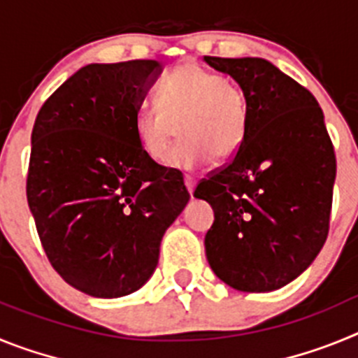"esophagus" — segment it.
<instances>
[{"instance_id":"34e87169","label":"esophagus","mask_w":358,"mask_h":358,"mask_svg":"<svg viewBox=\"0 0 358 358\" xmlns=\"http://www.w3.org/2000/svg\"><path fill=\"white\" fill-rule=\"evenodd\" d=\"M185 186H186V189H188L189 195L194 194V189H195V179H194V177L185 176Z\"/></svg>"}]
</instances>
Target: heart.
Instances as JSON below:
<instances>
[{
    "label": "heart",
    "instance_id": "1",
    "mask_svg": "<svg viewBox=\"0 0 358 358\" xmlns=\"http://www.w3.org/2000/svg\"><path fill=\"white\" fill-rule=\"evenodd\" d=\"M156 107L134 115L136 143L152 163H164L176 138L182 141L170 154L176 170H195L215 156L227 159L242 147L248 132V103L242 90L218 73L182 64L156 91Z\"/></svg>",
    "mask_w": 358,
    "mask_h": 358
}]
</instances>
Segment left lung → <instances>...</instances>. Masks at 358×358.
<instances>
[{
	"mask_svg": "<svg viewBox=\"0 0 358 358\" xmlns=\"http://www.w3.org/2000/svg\"><path fill=\"white\" fill-rule=\"evenodd\" d=\"M204 62L238 84L248 132L233 161L195 188L215 222L211 271L242 292H271L305 273L328 236L335 154L314 94L260 57Z\"/></svg>",
	"mask_w": 358,
	"mask_h": 358,
	"instance_id": "obj_1",
	"label": "left lung"
}]
</instances>
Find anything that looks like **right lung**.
<instances>
[{"instance_id": "right-lung-1", "label": "right lung", "mask_w": 358, "mask_h": 358, "mask_svg": "<svg viewBox=\"0 0 358 358\" xmlns=\"http://www.w3.org/2000/svg\"><path fill=\"white\" fill-rule=\"evenodd\" d=\"M161 71L157 61L84 66L34 123L28 206L50 264L87 296L141 289L189 201L182 177L145 157L132 129Z\"/></svg>"}]
</instances>
